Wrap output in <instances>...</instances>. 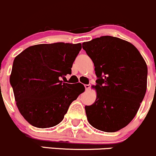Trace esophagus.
<instances>
[{
  "mask_svg": "<svg viewBox=\"0 0 156 156\" xmlns=\"http://www.w3.org/2000/svg\"><path fill=\"white\" fill-rule=\"evenodd\" d=\"M85 89H86V90H89L90 89V84L85 85Z\"/></svg>",
  "mask_w": 156,
  "mask_h": 156,
  "instance_id": "esophagus-1",
  "label": "esophagus"
}]
</instances>
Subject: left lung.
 Here are the masks:
<instances>
[{
    "instance_id": "1",
    "label": "left lung",
    "mask_w": 156,
    "mask_h": 156,
    "mask_svg": "<svg viewBox=\"0 0 156 156\" xmlns=\"http://www.w3.org/2000/svg\"><path fill=\"white\" fill-rule=\"evenodd\" d=\"M97 76V98L86 106L91 126L115 132L134 119L145 96L147 66L137 48L118 37L102 36L83 43Z\"/></svg>"
}]
</instances>
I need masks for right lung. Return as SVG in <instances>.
Here are the masks:
<instances>
[{
  "label": "right lung",
  "mask_w": 156,
  "mask_h": 156,
  "mask_svg": "<svg viewBox=\"0 0 156 156\" xmlns=\"http://www.w3.org/2000/svg\"><path fill=\"white\" fill-rule=\"evenodd\" d=\"M81 49V43L38 44L15 58L9 81L19 112L31 126L46 128L59 124L84 91L81 83L73 86L62 80L71 74Z\"/></svg>",
  "instance_id": "obj_1"
}]
</instances>
